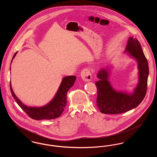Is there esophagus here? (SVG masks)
Listing matches in <instances>:
<instances>
[{"label":"esophagus","instance_id":"obj_1","mask_svg":"<svg viewBox=\"0 0 157 157\" xmlns=\"http://www.w3.org/2000/svg\"><path fill=\"white\" fill-rule=\"evenodd\" d=\"M81 76L83 81L88 82L92 78V74L90 69L86 67L83 69L81 72Z\"/></svg>","mask_w":157,"mask_h":157}]
</instances>
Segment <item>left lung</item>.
Returning a JSON list of instances; mask_svg holds the SVG:
<instances>
[{
  "label": "left lung",
  "instance_id": "1",
  "mask_svg": "<svg viewBox=\"0 0 157 157\" xmlns=\"http://www.w3.org/2000/svg\"><path fill=\"white\" fill-rule=\"evenodd\" d=\"M124 52L137 60L139 81L132 94L118 91L112 88L108 81V68L101 69L97 74V105L100 112L105 114H118L130 111L140 104L147 89L149 67L147 58L139 41L133 37L128 39Z\"/></svg>",
  "mask_w": 157,
  "mask_h": 157
}]
</instances>
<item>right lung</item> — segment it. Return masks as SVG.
<instances>
[{"mask_svg":"<svg viewBox=\"0 0 157 157\" xmlns=\"http://www.w3.org/2000/svg\"><path fill=\"white\" fill-rule=\"evenodd\" d=\"M16 54L17 52L14 54L11 62ZM76 78L75 76L64 77L55 97L48 104L41 107L28 106L23 104L15 95L11 83H10V89L16 103L31 118L35 120H52L58 118L63 111L67 103V91L74 84Z\"/></svg>","mask_w":157,"mask_h":157,"instance_id":"1","label":"right lung"}]
</instances>
